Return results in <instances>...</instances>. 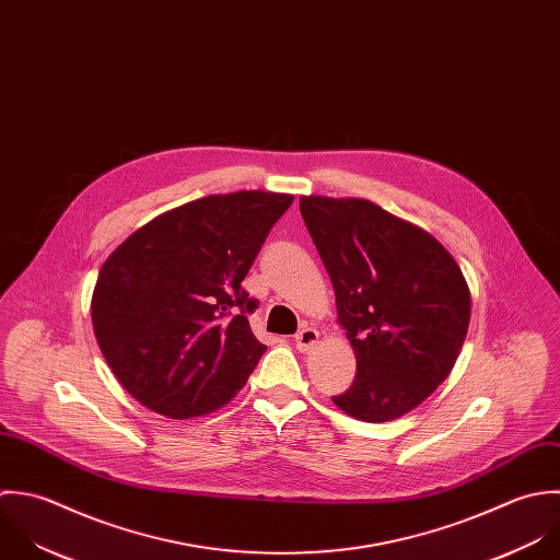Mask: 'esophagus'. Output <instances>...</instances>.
I'll list each match as a JSON object with an SVG mask.
<instances>
[{"instance_id":"1","label":"esophagus","mask_w":560,"mask_h":560,"mask_svg":"<svg viewBox=\"0 0 560 560\" xmlns=\"http://www.w3.org/2000/svg\"><path fill=\"white\" fill-rule=\"evenodd\" d=\"M317 341H319V332L315 328H302L295 335V348L300 352H308L313 346H317Z\"/></svg>"}]
</instances>
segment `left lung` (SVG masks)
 <instances>
[{
    "instance_id": "1",
    "label": "left lung",
    "mask_w": 560,
    "mask_h": 560,
    "mask_svg": "<svg viewBox=\"0 0 560 560\" xmlns=\"http://www.w3.org/2000/svg\"><path fill=\"white\" fill-rule=\"evenodd\" d=\"M357 354L352 386L332 401L363 421L419 406L452 372L471 295L452 254L425 230L359 197L300 199Z\"/></svg>"
}]
</instances>
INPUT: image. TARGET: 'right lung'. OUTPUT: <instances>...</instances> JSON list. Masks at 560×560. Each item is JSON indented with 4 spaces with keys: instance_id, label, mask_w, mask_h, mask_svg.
Masks as SVG:
<instances>
[{
    "instance_id": "right-lung-1",
    "label": "right lung",
    "mask_w": 560,
    "mask_h": 560,
    "mask_svg": "<svg viewBox=\"0 0 560 560\" xmlns=\"http://www.w3.org/2000/svg\"><path fill=\"white\" fill-rule=\"evenodd\" d=\"M293 195L238 190L167 210L102 265L91 300L100 350L150 410L188 419L228 404L267 350L241 287Z\"/></svg>"
}]
</instances>
